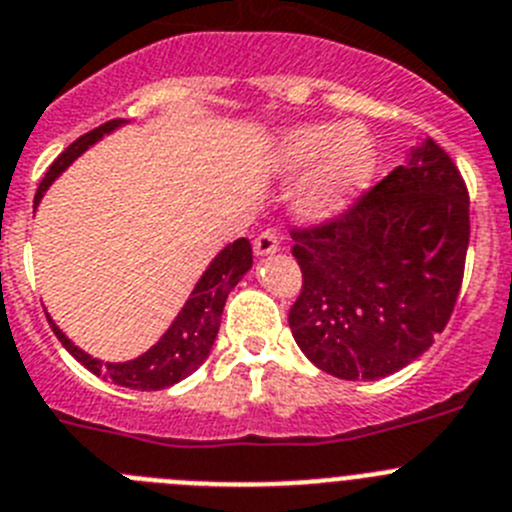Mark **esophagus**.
I'll list each match as a JSON object with an SVG mask.
<instances>
[{
  "mask_svg": "<svg viewBox=\"0 0 512 512\" xmlns=\"http://www.w3.org/2000/svg\"><path fill=\"white\" fill-rule=\"evenodd\" d=\"M280 250V239L273 229H267V232H260L255 237V255H273V252Z\"/></svg>",
  "mask_w": 512,
  "mask_h": 512,
  "instance_id": "obj_1",
  "label": "esophagus"
}]
</instances>
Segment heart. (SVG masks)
<instances>
[{
	"instance_id": "heart-1",
	"label": "heart",
	"mask_w": 512,
	"mask_h": 512,
	"mask_svg": "<svg viewBox=\"0 0 512 512\" xmlns=\"http://www.w3.org/2000/svg\"><path fill=\"white\" fill-rule=\"evenodd\" d=\"M275 168L283 173L305 170L293 206L308 222H324L347 209L367 186L375 168V147L357 124H298L275 145Z\"/></svg>"
}]
</instances>
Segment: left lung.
Returning a JSON list of instances; mask_svg holds the SVG:
<instances>
[{
    "label": "left lung",
    "mask_w": 512,
    "mask_h": 512,
    "mask_svg": "<svg viewBox=\"0 0 512 512\" xmlns=\"http://www.w3.org/2000/svg\"><path fill=\"white\" fill-rule=\"evenodd\" d=\"M301 296L288 324L301 352L342 380H380L421 357L457 303L469 193L431 137L344 214L290 229Z\"/></svg>",
    "instance_id": "8db88e82"
}]
</instances>
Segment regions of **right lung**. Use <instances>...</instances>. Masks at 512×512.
I'll return each instance as SVG.
<instances>
[{
	"label": "right lung",
	"mask_w": 512,
	"mask_h": 512,
	"mask_svg": "<svg viewBox=\"0 0 512 512\" xmlns=\"http://www.w3.org/2000/svg\"><path fill=\"white\" fill-rule=\"evenodd\" d=\"M124 119H109V122L99 124L96 130L86 132V135L78 137L76 142L63 150L58 158L53 160V165L48 168L45 178L40 181L38 193H35V206L40 204L43 193L48 191L50 183L61 176L63 170L73 163L81 153H86L94 142H99L101 137L114 132L117 127H122ZM252 267V245L250 239H237L232 245L224 247L219 255L211 260V265L206 267V273L201 275V280L196 283L193 293L188 296L186 306L181 308V313L176 316V321L170 324V329L160 336V342L155 347L147 349L145 354H140L137 359L130 362H101V359L89 357L86 352H81L78 347H73V342L63 334L58 326L50 321L55 336L61 339L63 347L73 354V357L81 362L89 372L101 375L104 380L114 382V385H122V388L132 390H163L181 382L183 377L191 375L193 370H199L204 365V359L209 357L211 347H214V339L219 334V321H222L224 303H227L229 290L242 280V275Z\"/></svg>",
	"instance_id": "add662e5"
}]
</instances>
